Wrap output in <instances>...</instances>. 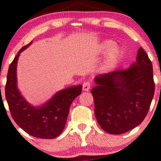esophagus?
<instances>
[{
	"instance_id": "1",
	"label": "esophagus",
	"mask_w": 161,
	"mask_h": 161,
	"mask_svg": "<svg viewBox=\"0 0 161 161\" xmlns=\"http://www.w3.org/2000/svg\"><path fill=\"white\" fill-rule=\"evenodd\" d=\"M90 87H91V83L89 82H85L83 83L82 85V89L84 91H88L90 90Z\"/></svg>"
}]
</instances>
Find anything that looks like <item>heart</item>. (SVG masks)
Masks as SVG:
<instances>
[{
    "label": "heart",
    "instance_id": "obj_1",
    "mask_svg": "<svg viewBox=\"0 0 161 161\" xmlns=\"http://www.w3.org/2000/svg\"><path fill=\"white\" fill-rule=\"evenodd\" d=\"M115 43L112 40H105L101 44L100 52L101 53H106L108 51H111L107 58L105 63H104V68L107 70L113 68L117 63L120 55L119 49L114 48Z\"/></svg>",
    "mask_w": 161,
    "mask_h": 161
}]
</instances>
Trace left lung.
Instances as JSON below:
<instances>
[{"instance_id": "left-lung-1", "label": "left lung", "mask_w": 161, "mask_h": 161, "mask_svg": "<svg viewBox=\"0 0 161 161\" xmlns=\"http://www.w3.org/2000/svg\"><path fill=\"white\" fill-rule=\"evenodd\" d=\"M91 90L98 124L110 134L119 135L138 126L147 115L155 93L153 64L140 48L136 63L96 76Z\"/></svg>"}]
</instances>
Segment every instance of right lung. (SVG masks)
I'll return each mask as SVG.
<instances>
[{"label":"right lung","mask_w":161,"mask_h":161,"mask_svg":"<svg viewBox=\"0 0 161 161\" xmlns=\"http://www.w3.org/2000/svg\"><path fill=\"white\" fill-rule=\"evenodd\" d=\"M31 43L23 46L10 64L5 87V95L11 115L15 123L30 136L51 139L60 135L65 127L70 104L82 93V85L59 91L46 104L34 108L20 95L17 87L16 68L21 51Z\"/></svg>","instance_id":"1"}]
</instances>
